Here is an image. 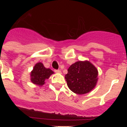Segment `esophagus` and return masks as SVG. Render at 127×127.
<instances>
[{
    "mask_svg": "<svg viewBox=\"0 0 127 127\" xmlns=\"http://www.w3.org/2000/svg\"><path fill=\"white\" fill-rule=\"evenodd\" d=\"M54 71L56 73H61V70H59V69H58V70H57V69H55V70H54Z\"/></svg>",
    "mask_w": 127,
    "mask_h": 127,
    "instance_id": "34e87169",
    "label": "esophagus"
}]
</instances>
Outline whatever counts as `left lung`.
<instances>
[{"instance_id": "8db88e82", "label": "left lung", "mask_w": 127, "mask_h": 127, "mask_svg": "<svg viewBox=\"0 0 127 127\" xmlns=\"http://www.w3.org/2000/svg\"><path fill=\"white\" fill-rule=\"evenodd\" d=\"M67 71L65 76L67 86L75 94L88 93L96 85L98 70L89 62H77L71 65Z\"/></svg>"}]
</instances>
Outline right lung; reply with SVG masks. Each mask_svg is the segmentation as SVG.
Wrapping results in <instances>:
<instances>
[{"label": "right lung", "mask_w": 127, "mask_h": 127, "mask_svg": "<svg viewBox=\"0 0 127 127\" xmlns=\"http://www.w3.org/2000/svg\"><path fill=\"white\" fill-rule=\"evenodd\" d=\"M52 74L53 72L51 69L45 68L42 63H37L31 72V81L33 84L42 86L45 83L46 79H48Z\"/></svg>", "instance_id": "obj_1"}]
</instances>
